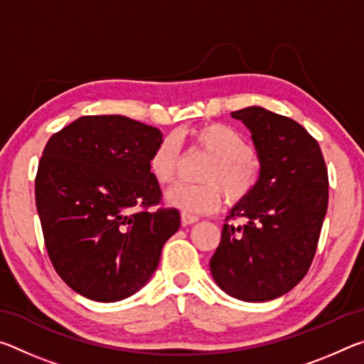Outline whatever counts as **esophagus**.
Instances as JSON below:
<instances>
[{"mask_svg":"<svg viewBox=\"0 0 364 364\" xmlns=\"http://www.w3.org/2000/svg\"><path fill=\"white\" fill-rule=\"evenodd\" d=\"M197 221H199V218H197L196 215H191V213H186V212L181 213V223H183V226L194 225V223H197Z\"/></svg>","mask_w":364,"mask_h":364,"instance_id":"1","label":"esophagus"}]
</instances>
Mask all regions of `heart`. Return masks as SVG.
<instances>
[{
	"label": "heart",
	"instance_id": "heart-1",
	"mask_svg": "<svg viewBox=\"0 0 364 364\" xmlns=\"http://www.w3.org/2000/svg\"><path fill=\"white\" fill-rule=\"evenodd\" d=\"M212 157L202 171L200 184L180 183L167 191L165 200L186 213H207L221 204V191L230 204H239L254 193L262 178V162L241 133L223 123H205L178 136ZM178 149L171 139L156 146L147 167L159 184L175 178Z\"/></svg>",
	"mask_w": 364,
	"mask_h": 364
}]
</instances>
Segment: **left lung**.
<instances>
[{"mask_svg": "<svg viewBox=\"0 0 364 364\" xmlns=\"http://www.w3.org/2000/svg\"><path fill=\"white\" fill-rule=\"evenodd\" d=\"M231 115L252 133L262 178L228 215L245 223L223 225L210 271L231 297L267 301L287 294L310 268L328 210V168L318 141L289 117L258 106Z\"/></svg>", "mask_w": 364, "mask_h": 364, "instance_id": "left-lung-1", "label": "left lung"}]
</instances>
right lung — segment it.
I'll return each instance as SVG.
<instances>
[{
  "mask_svg": "<svg viewBox=\"0 0 364 364\" xmlns=\"http://www.w3.org/2000/svg\"><path fill=\"white\" fill-rule=\"evenodd\" d=\"M159 128L123 115H86L54 133L35 180L36 210L54 269L96 301L138 292L159 267L180 212L159 207L147 160Z\"/></svg>",
  "mask_w": 364,
  "mask_h": 364,
  "instance_id": "obj_1",
  "label": "right lung"
}]
</instances>
